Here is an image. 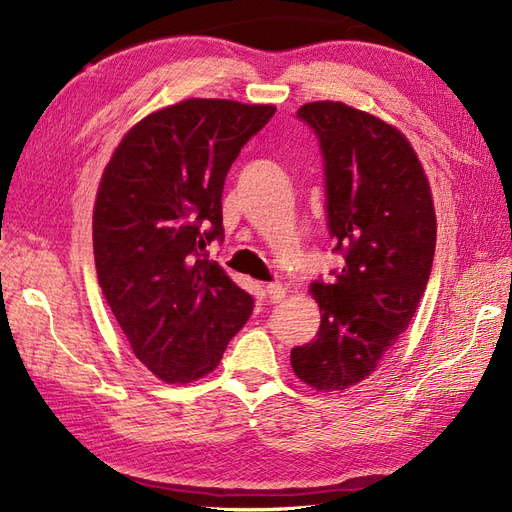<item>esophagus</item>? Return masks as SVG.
<instances>
[{"instance_id": "1", "label": "esophagus", "mask_w": 512, "mask_h": 512, "mask_svg": "<svg viewBox=\"0 0 512 512\" xmlns=\"http://www.w3.org/2000/svg\"><path fill=\"white\" fill-rule=\"evenodd\" d=\"M266 294H268V298H270V302H281L283 298H285V294H287V291H285V287L281 285V283H268L266 285Z\"/></svg>"}]
</instances>
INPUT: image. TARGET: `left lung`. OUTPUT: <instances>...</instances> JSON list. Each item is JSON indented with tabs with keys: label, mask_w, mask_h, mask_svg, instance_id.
Segmentation results:
<instances>
[{
	"label": "left lung",
	"mask_w": 512,
	"mask_h": 512,
	"mask_svg": "<svg viewBox=\"0 0 512 512\" xmlns=\"http://www.w3.org/2000/svg\"><path fill=\"white\" fill-rule=\"evenodd\" d=\"M298 118L319 143L332 253L343 259L311 285L321 324L311 343L291 349V367L332 392L369 377L410 326L437 225L427 175L397 128L332 100L309 102Z\"/></svg>",
	"instance_id": "left-lung-1"
}]
</instances>
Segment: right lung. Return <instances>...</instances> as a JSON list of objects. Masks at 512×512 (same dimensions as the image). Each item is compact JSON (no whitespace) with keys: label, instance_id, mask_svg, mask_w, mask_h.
Instances as JSON below:
<instances>
[{"label":"right lung","instance_id":"1","mask_svg":"<svg viewBox=\"0 0 512 512\" xmlns=\"http://www.w3.org/2000/svg\"><path fill=\"white\" fill-rule=\"evenodd\" d=\"M272 105L188 98L115 148L94 206L98 283L135 356L186 384L214 371L255 300L203 251L223 240V186Z\"/></svg>","mask_w":512,"mask_h":512}]
</instances>
